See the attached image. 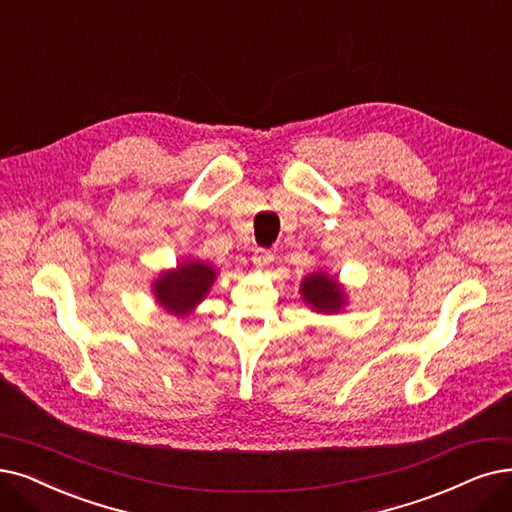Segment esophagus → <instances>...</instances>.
I'll return each instance as SVG.
<instances>
[{
  "mask_svg": "<svg viewBox=\"0 0 512 512\" xmlns=\"http://www.w3.org/2000/svg\"><path fill=\"white\" fill-rule=\"evenodd\" d=\"M252 262L256 264L258 269H262V267H267V264L273 262V254L267 252V250H256V254L252 256Z\"/></svg>",
  "mask_w": 512,
  "mask_h": 512,
  "instance_id": "obj_1",
  "label": "esophagus"
}]
</instances>
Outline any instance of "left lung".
Returning a JSON list of instances; mask_svg holds the SVG:
<instances>
[{
	"instance_id": "obj_1",
	"label": "left lung",
	"mask_w": 512,
	"mask_h": 512,
	"mask_svg": "<svg viewBox=\"0 0 512 512\" xmlns=\"http://www.w3.org/2000/svg\"><path fill=\"white\" fill-rule=\"evenodd\" d=\"M302 296L315 311L321 313H336L340 311L344 294L336 279L327 277L325 273H313L302 281Z\"/></svg>"
}]
</instances>
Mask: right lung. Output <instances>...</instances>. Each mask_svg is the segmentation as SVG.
Masks as SVG:
<instances>
[{
    "label": "right lung",
    "instance_id": "right-lung-1",
    "mask_svg": "<svg viewBox=\"0 0 512 512\" xmlns=\"http://www.w3.org/2000/svg\"><path fill=\"white\" fill-rule=\"evenodd\" d=\"M214 279L216 271L210 264L191 260L180 264L176 271L161 275L153 288L163 309L174 315H187L197 302L206 298Z\"/></svg>",
    "mask_w": 512,
    "mask_h": 512
}]
</instances>
